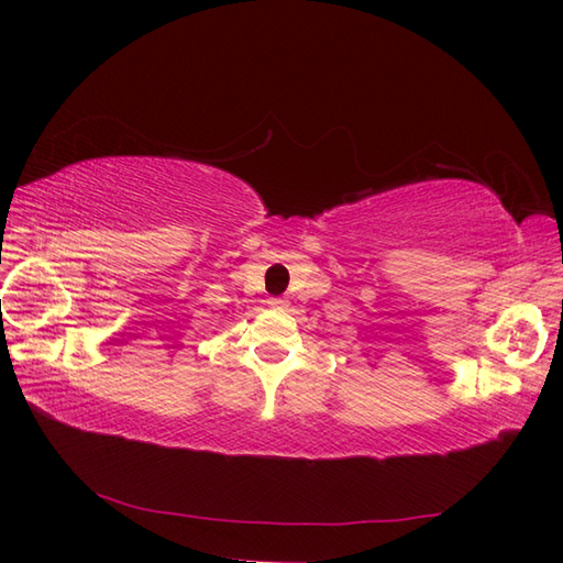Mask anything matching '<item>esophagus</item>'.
Wrapping results in <instances>:
<instances>
[{
    "instance_id": "obj_1",
    "label": "esophagus",
    "mask_w": 563,
    "mask_h": 563,
    "mask_svg": "<svg viewBox=\"0 0 563 563\" xmlns=\"http://www.w3.org/2000/svg\"><path fill=\"white\" fill-rule=\"evenodd\" d=\"M268 305H271L273 309H285V307H288V300H283V297H271Z\"/></svg>"
}]
</instances>
